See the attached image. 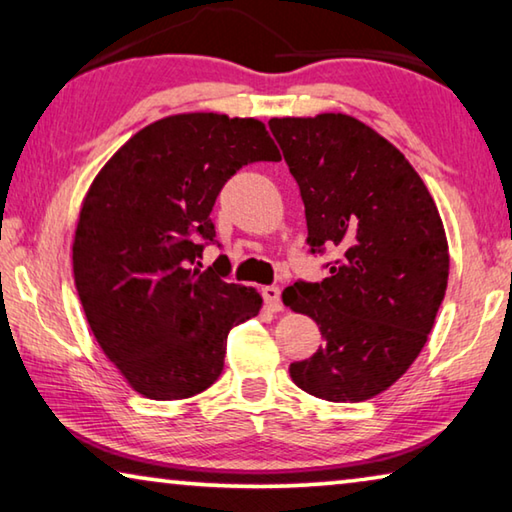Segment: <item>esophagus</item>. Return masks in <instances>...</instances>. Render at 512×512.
Instances as JSON below:
<instances>
[{"label":"esophagus","instance_id":"1","mask_svg":"<svg viewBox=\"0 0 512 512\" xmlns=\"http://www.w3.org/2000/svg\"><path fill=\"white\" fill-rule=\"evenodd\" d=\"M262 298H264L268 309H273V311L282 309V291H280V287H275V284L262 289Z\"/></svg>","mask_w":512,"mask_h":512}]
</instances>
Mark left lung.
Instances as JSON below:
<instances>
[{
	"mask_svg": "<svg viewBox=\"0 0 512 512\" xmlns=\"http://www.w3.org/2000/svg\"><path fill=\"white\" fill-rule=\"evenodd\" d=\"M268 128L300 187L309 253L341 250L323 282L282 293L323 334L309 359L291 363V379L327 402L370 400L409 370L445 298L438 207L409 160L359 119L325 112Z\"/></svg>",
	"mask_w": 512,
	"mask_h": 512,
	"instance_id": "left-lung-1",
	"label": "left lung"
}]
</instances>
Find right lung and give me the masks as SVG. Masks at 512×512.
Listing matches in <instances>:
<instances>
[{
  "instance_id": "obj_1",
  "label": "right lung",
  "mask_w": 512,
  "mask_h": 512,
  "mask_svg": "<svg viewBox=\"0 0 512 512\" xmlns=\"http://www.w3.org/2000/svg\"><path fill=\"white\" fill-rule=\"evenodd\" d=\"M262 121L189 112L155 121L112 155L85 196L74 282L106 357L137 393L185 400L219 379L225 339L259 314L253 287L228 282L212 207L253 162H277Z\"/></svg>"
}]
</instances>
